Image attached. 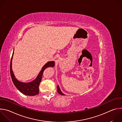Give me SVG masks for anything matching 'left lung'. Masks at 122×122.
I'll list each match as a JSON object with an SVG mask.
<instances>
[{"label":"left lung","instance_id":"1","mask_svg":"<svg viewBox=\"0 0 122 122\" xmlns=\"http://www.w3.org/2000/svg\"><path fill=\"white\" fill-rule=\"evenodd\" d=\"M57 92L60 94V95H62V96H64L65 95L61 92V90H60V87H59V86H58V85H57Z\"/></svg>","mask_w":122,"mask_h":122}]
</instances>
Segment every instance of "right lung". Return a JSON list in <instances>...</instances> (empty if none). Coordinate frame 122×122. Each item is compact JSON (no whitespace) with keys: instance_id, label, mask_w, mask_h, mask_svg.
<instances>
[{"instance_id":"add662e5","label":"right lung","mask_w":122,"mask_h":122,"mask_svg":"<svg viewBox=\"0 0 122 122\" xmlns=\"http://www.w3.org/2000/svg\"><path fill=\"white\" fill-rule=\"evenodd\" d=\"M14 54V50L10 60V73L11 79L13 84L23 94L29 96H33L38 95L39 93V85L40 82L41 81L42 74L45 69L48 67H54L55 66V62L53 61L48 62L45 64L42 67L41 70L39 73L38 75L36 78L33 81L28 82H21L17 80L13 72L12 69V60L13 58V56Z\"/></svg>"}]
</instances>
